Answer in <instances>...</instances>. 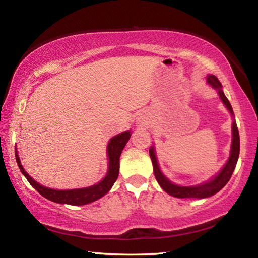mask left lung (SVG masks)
<instances>
[{
	"mask_svg": "<svg viewBox=\"0 0 258 258\" xmlns=\"http://www.w3.org/2000/svg\"><path fill=\"white\" fill-rule=\"evenodd\" d=\"M207 83L211 84L214 89L218 90V94H220V98L222 101L229 109L231 113H233L232 107L229 102L228 98L225 97L223 91H222V84L220 81L217 80L216 76L209 75L207 77ZM232 132H233V139H232V147H231V155L228 160V163L225 164L223 169L220 172V174L216 177H214L212 181L207 183H203L200 185H195V186H178L173 184V183L169 182L167 178H166L163 174H161L158 163H157L156 155L154 151V148H150V158L152 161V165H154V174L157 182L159 183V185L163 187V190L167 192L168 195L173 196V197L177 198H206L211 197V196L215 195L216 192L220 191L222 187H223L226 183L229 182L231 178V175L235 168V165H237V161L239 158V151H240V138H239V131L237 127V124L233 121L232 124Z\"/></svg>",
	"mask_w": 258,
	"mask_h": 258,
	"instance_id": "left-lung-1",
	"label": "left lung"
}]
</instances>
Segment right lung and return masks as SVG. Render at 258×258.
Segmentation results:
<instances>
[{"mask_svg": "<svg viewBox=\"0 0 258 258\" xmlns=\"http://www.w3.org/2000/svg\"><path fill=\"white\" fill-rule=\"evenodd\" d=\"M131 138L130 131L116 135L113 137L108 145V157H109V169L108 174L103 180L98 183V184L92 185L90 187H84V189H76V190H53L45 187L41 184H38L36 181H34L30 177L27 172L25 171L23 165L20 164V159L16 151V160L18 164V167L24 174L27 181L30 183L35 190L38 194L42 195L43 197L51 200V202L59 203V204H68V205H76V206H81V205H86L95 200L101 198L107 192L111 189L113 183L116 182L117 177L119 174V157L121 151H123L124 147Z\"/></svg>", "mask_w": 258, "mask_h": 258, "instance_id": "obj_1", "label": "right lung"}]
</instances>
